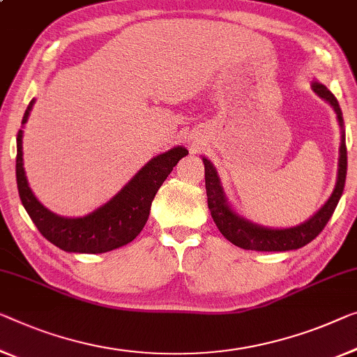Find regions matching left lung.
<instances>
[{"mask_svg":"<svg viewBox=\"0 0 357 357\" xmlns=\"http://www.w3.org/2000/svg\"><path fill=\"white\" fill-rule=\"evenodd\" d=\"M314 93L321 96L332 104L338 115L340 125L343 126L342 109L335 96L321 83L312 84ZM205 163V189L206 199H208V208L211 211V218L218 226V229L225 236L227 241L234 245L243 250H255V252H287V250H296L305 247L306 243L319 236L324 227L331 220L335 208H337L340 197L343 194L344 181H347V168H348V153L344 136H342V146H340V163H338V179L335 185L333 194L327 204L319 210L310 221L303 225L291 227V229H266V227L255 226L242 218H238L236 213H232L226 204L222 189L220 185V179L213 168V165L204 158Z\"/></svg>","mask_w":357,"mask_h":357,"instance_id":"left-lung-1","label":"left lung"}]
</instances>
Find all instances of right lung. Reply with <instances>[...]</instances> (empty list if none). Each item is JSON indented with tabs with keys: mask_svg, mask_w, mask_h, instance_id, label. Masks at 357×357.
I'll list each match as a JSON object with an SVG mask.
<instances>
[{
	"mask_svg": "<svg viewBox=\"0 0 357 357\" xmlns=\"http://www.w3.org/2000/svg\"><path fill=\"white\" fill-rule=\"evenodd\" d=\"M33 102L35 100H31L26 107L22 125L29 119V112ZM184 155H188L184 147H174L152 158L131 179V183L121 189L119 195H115L109 204L100 206L91 215L83 218H61L46 210L35 199L24 172L22 130L17 132L15 178H17V189L24 208L43 237L63 252L105 253L135 241L146 225L157 190Z\"/></svg>",
	"mask_w": 357,
	"mask_h": 357,
	"instance_id": "1",
	"label": "right lung"
}]
</instances>
